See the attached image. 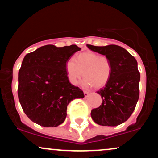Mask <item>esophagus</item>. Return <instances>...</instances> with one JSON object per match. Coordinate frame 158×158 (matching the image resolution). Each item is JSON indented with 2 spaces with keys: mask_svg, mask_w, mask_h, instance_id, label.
<instances>
[{
  "mask_svg": "<svg viewBox=\"0 0 158 158\" xmlns=\"http://www.w3.org/2000/svg\"><path fill=\"white\" fill-rule=\"evenodd\" d=\"M88 94H89V92H88V91H84L85 98H87V97L88 96Z\"/></svg>",
  "mask_w": 158,
  "mask_h": 158,
  "instance_id": "34e87169",
  "label": "esophagus"
}]
</instances>
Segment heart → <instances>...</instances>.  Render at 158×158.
<instances>
[{
    "mask_svg": "<svg viewBox=\"0 0 158 158\" xmlns=\"http://www.w3.org/2000/svg\"><path fill=\"white\" fill-rule=\"evenodd\" d=\"M68 80L72 85H76L83 76L85 79L82 85L85 88L94 86L103 88L110 81L112 73L111 63L105 55H100L94 52H85L79 54L75 60H67L65 65Z\"/></svg>",
    "mask_w": 158,
    "mask_h": 158,
    "instance_id": "obj_1",
    "label": "heart"
}]
</instances>
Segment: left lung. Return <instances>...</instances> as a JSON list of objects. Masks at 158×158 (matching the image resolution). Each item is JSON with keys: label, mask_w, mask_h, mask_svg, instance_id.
<instances>
[{"label": "left lung", "mask_w": 158, "mask_h": 158, "mask_svg": "<svg viewBox=\"0 0 158 158\" xmlns=\"http://www.w3.org/2000/svg\"><path fill=\"white\" fill-rule=\"evenodd\" d=\"M87 46L106 56L112 66L110 81L98 91L101 95L102 104L91 110V118L102 126L119 125L132 115L139 96L140 73L137 61L119 46H94L88 44Z\"/></svg>", "instance_id": "left-lung-1"}]
</instances>
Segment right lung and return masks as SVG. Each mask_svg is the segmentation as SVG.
Here are the masks:
<instances>
[{
	"label": "right lung",
	"mask_w": 158,
	"mask_h": 158,
	"mask_svg": "<svg viewBox=\"0 0 158 158\" xmlns=\"http://www.w3.org/2000/svg\"><path fill=\"white\" fill-rule=\"evenodd\" d=\"M81 48L46 45L27 54L19 71L18 97L26 115L43 127L64 122L69 103L85 97L69 82L65 65Z\"/></svg>",
	"instance_id": "obj_1"
}]
</instances>
